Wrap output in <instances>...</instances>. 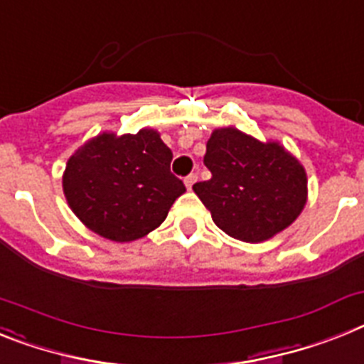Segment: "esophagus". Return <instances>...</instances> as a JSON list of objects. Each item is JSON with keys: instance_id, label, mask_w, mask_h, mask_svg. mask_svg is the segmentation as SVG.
Here are the masks:
<instances>
[{"instance_id": "esophagus-1", "label": "esophagus", "mask_w": 364, "mask_h": 364, "mask_svg": "<svg viewBox=\"0 0 364 364\" xmlns=\"http://www.w3.org/2000/svg\"><path fill=\"white\" fill-rule=\"evenodd\" d=\"M184 182H186V186H188V189L193 188V184H195V182H197V173H191V175L186 176Z\"/></svg>"}]
</instances>
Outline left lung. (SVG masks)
Wrapping results in <instances>:
<instances>
[{
    "label": "left lung",
    "mask_w": 364,
    "mask_h": 364,
    "mask_svg": "<svg viewBox=\"0 0 364 364\" xmlns=\"http://www.w3.org/2000/svg\"><path fill=\"white\" fill-rule=\"evenodd\" d=\"M204 166L212 178L193 184L195 193L213 223L235 239L265 241L287 228L306 204V171L278 144L219 129L208 139Z\"/></svg>",
    "instance_id": "8db88e82"
}]
</instances>
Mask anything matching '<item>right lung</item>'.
I'll use <instances>...</instances> for the list:
<instances>
[{"mask_svg": "<svg viewBox=\"0 0 364 364\" xmlns=\"http://www.w3.org/2000/svg\"><path fill=\"white\" fill-rule=\"evenodd\" d=\"M173 152L154 130L101 134L70 158L64 195L90 230L112 241H134L164 223L186 191L171 173Z\"/></svg>", "mask_w": 364, "mask_h": 364, "instance_id": "obj_1", "label": "right lung"}]
</instances>
